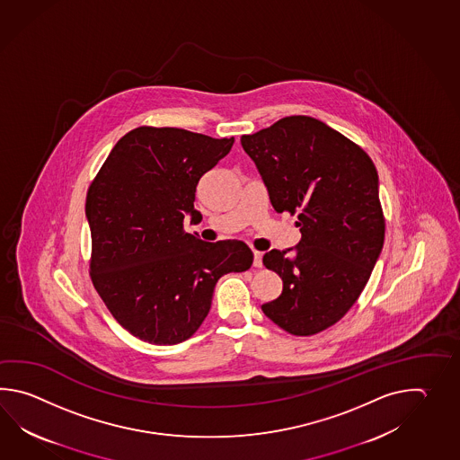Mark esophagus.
<instances>
[{
	"label": "esophagus",
	"mask_w": 460,
	"mask_h": 460,
	"mask_svg": "<svg viewBox=\"0 0 460 460\" xmlns=\"http://www.w3.org/2000/svg\"><path fill=\"white\" fill-rule=\"evenodd\" d=\"M253 264L256 268L263 266V253L261 252H253Z\"/></svg>",
	"instance_id": "1"
}]
</instances>
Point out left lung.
Segmentation results:
<instances>
[{"mask_svg": "<svg viewBox=\"0 0 460 460\" xmlns=\"http://www.w3.org/2000/svg\"><path fill=\"white\" fill-rule=\"evenodd\" d=\"M278 214L297 212L301 242L263 256L283 293L261 305L293 335L341 321L370 279L385 240L378 172L372 159L321 119L288 117L242 137Z\"/></svg>", "mask_w": 460, "mask_h": 460, "instance_id": "obj_1", "label": "left lung"}]
</instances>
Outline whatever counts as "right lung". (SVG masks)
Segmentation results:
<instances>
[{
    "label": "right lung",
    "mask_w": 460,
    "mask_h": 460,
    "mask_svg": "<svg viewBox=\"0 0 460 460\" xmlns=\"http://www.w3.org/2000/svg\"><path fill=\"white\" fill-rule=\"evenodd\" d=\"M234 137L141 127L118 141L88 189L92 281L118 323L155 345L184 342L204 323L216 284L242 273L253 252L240 240L207 243L184 232L200 177Z\"/></svg>",
    "instance_id": "add662e5"
}]
</instances>
